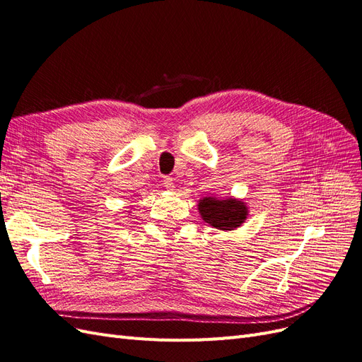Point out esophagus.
Listing matches in <instances>:
<instances>
[{"instance_id": "esophagus-1", "label": "esophagus", "mask_w": 362, "mask_h": 362, "mask_svg": "<svg viewBox=\"0 0 362 362\" xmlns=\"http://www.w3.org/2000/svg\"><path fill=\"white\" fill-rule=\"evenodd\" d=\"M162 182H164V186H165L167 189H173L174 188V182H173L171 177H164V180H162Z\"/></svg>"}]
</instances>
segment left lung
Returning a JSON list of instances; mask_svg holds the SVG:
<instances>
[{"label": "left lung", "instance_id": "obj_1", "mask_svg": "<svg viewBox=\"0 0 362 362\" xmlns=\"http://www.w3.org/2000/svg\"><path fill=\"white\" fill-rule=\"evenodd\" d=\"M198 211L202 218L219 230H233L239 226L247 218V206L239 200H216L212 197H206L198 203Z\"/></svg>", "mask_w": 362, "mask_h": 362}]
</instances>
